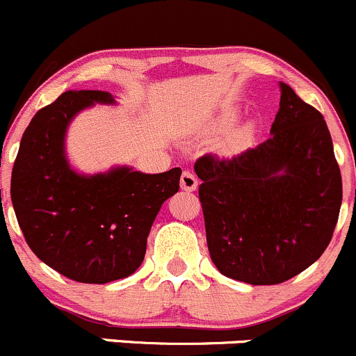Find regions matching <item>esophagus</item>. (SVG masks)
I'll return each instance as SVG.
<instances>
[{
    "mask_svg": "<svg viewBox=\"0 0 356 356\" xmlns=\"http://www.w3.org/2000/svg\"><path fill=\"white\" fill-rule=\"evenodd\" d=\"M179 185H181V188L185 192H193V190H197L199 181H197V177L192 171H183L181 178H179Z\"/></svg>",
    "mask_w": 356,
    "mask_h": 356,
    "instance_id": "34e87169",
    "label": "esophagus"
}]
</instances>
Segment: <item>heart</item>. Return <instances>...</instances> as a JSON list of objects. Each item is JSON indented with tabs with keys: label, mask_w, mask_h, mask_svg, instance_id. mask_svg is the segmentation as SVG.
<instances>
[{
	"label": "heart",
	"mask_w": 356,
	"mask_h": 356,
	"mask_svg": "<svg viewBox=\"0 0 356 356\" xmlns=\"http://www.w3.org/2000/svg\"><path fill=\"white\" fill-rule=\"evenodd\" d=\"M234 120V113H229V115L222 116L219 120V128H228L232 122ZM255 134H257V127H255L254 122H245L238 127H234L232 131L228 134L225 140V147L226 151L229 152H240L245 151L247 147H250V144L254 142Z\"/></svg>",
	"instance_id": "obj_1"
}]
</instances>
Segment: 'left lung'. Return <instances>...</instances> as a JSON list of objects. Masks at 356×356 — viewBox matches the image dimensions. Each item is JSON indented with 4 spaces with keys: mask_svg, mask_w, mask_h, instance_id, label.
I'll return each mask as SVG.
<instances>
[{
    "mask_svg": "<svg viewBox=\"0 0 356 356\" xmlns=\"http://www.w3.org/2000/svg\"><path fill=\"white\" fill-rule=\"evenodd\" d=\"M270 138L232 159H197L212 262L232 280L277 284L324 254L343 183L324 116L280 82Z\"/></svg>",
    "mask_w": 356,
    "mask_h": 356,
    "instance_id": "8db88e82",
    "label": "left lung"
}]
</instances>
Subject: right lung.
<instances>
[{"label":"right lung","instance_id":"right-lung-1","mask_svg":"<svg viewBox=\"0 0 356 356\" xmlns=\"http://www.w3.org/2000/svg\"><path fill=\"white\" fill-rule=\"evenodd\" d=\"M102 90H68L39 109L20 140L12 202L31 250L63 276L104 284L144 262L161 205L179 190L181 170L147 175L130 166L83 175L68 163L70 123L94 104H115Z\"/></svg>","mask_w":356,"mask_h":356}]
</instances>
